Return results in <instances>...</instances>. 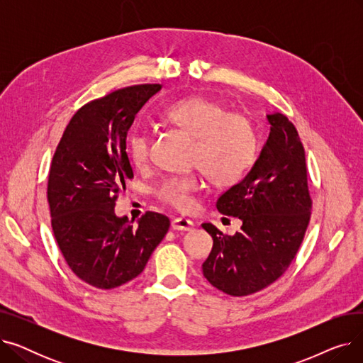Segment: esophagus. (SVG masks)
Returning a JSON list of instances; mask_svg holds the SVG:
<instances>
[{
    "label": "esophagus",
    "instance_id": "esophagus-1",
    "mask_svg": "<svg viewBox=\"0 0 363 363\" xmlns=\"http://www.w3.org/2000/svg\"><path fill=\"white\" fill-rule=\"evenodd\" d=\"M172 228L177 231H191L194 228V222L185 218H177L172 220Z\"/></svg>",
    "mask_w": 363,
    "mask_h": 363
}]
</instances>
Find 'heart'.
<instances>
[{
  "instance_id": "1",
  "label": "heart",
  "mask_w": 363,
  "mask_h": 363,
  "mask_svg": "<svg viewBox=\"0 0 363 363\" xmlns=\"http://www.w3.org/2000/svg\"><path fill=\"white\" fill-rule=\"evenodd\" d=\"M163 118L194 138L191 164L218 185H231L250 170L257 151L256 132L242 114L228 110L206 97L191 95L177 100L163 110ZM128 155L141 166L150 156V137L145 130H133L128 137ZM201 186L196 174L172 175L160 182L157 197L179 211L193 206V194Z\"/></svg>"
}]
</instances>
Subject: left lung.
Listing matches in <instances>:
<instances>
[{
	"label": "left lung",
	"mask_w": 363,
	"mask_h": 363,
	"mask_svg": "<svg viewBox=\"0 0 363 363\" xmlns=\"http://www.w3.org/2000/svg\"><path fill=\"white\" fill-rule=\"evenodd\" d=\"M266 119L271 132L253 167L216 201L222 215L241 219V231L225 235L212 223L201 225L213 238L203 275L234 297L260 291L287 271L311 219L298 133L281 113L266 114Z\"/></svg>",
	"instance_id": "1"
}]
</instances>
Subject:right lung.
Masks as SVG:
<instances>
[{"mask_svg": "<svg viewBox=\"0 0 363 363\" xmlns=\"http://www.w3.org/2000/svg\"><path fill=\"white\" fill-rule=\"evenodd\" d=\"M162 89L133 85L74 113L55 148L48 177L51 226L69 268L95 289L110 290L138 277L169 230L156 212L133 226L114 206L133 178L126 135L137 113Z\"/></svg>", "mask_w": 363, "mask_h": 363, "instance_id": "add662e5", "label": "right lung"}]
</instances>
